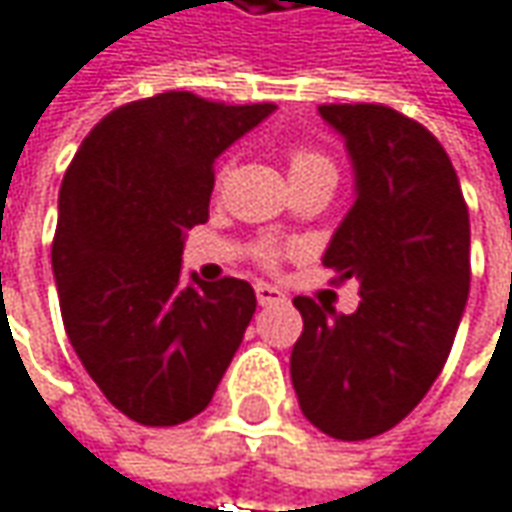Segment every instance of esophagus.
I'll return each instance as SVG.
<instances>
[{
    "instance_id": "esophagus-1",
    "label": "esophagus",
    "mask_w": 512,
    "mask_h": 512,
    "mask_svg": "<svg viewBox=\"0 0 512 512\" xmlns=\"http://www.w3.org/2000/svg\"><path fill=\"white\" fill-rule=\"evenodd\" d=\"M255 295L260 306H272V303H283L286 300V295L280 292L278 286H269V283H257Z\"/></svg>"
}]
</instances>
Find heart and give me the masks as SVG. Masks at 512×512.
<instances>
[{"label":"heart","mask_w":512,"mask_h":512,"mask_svg":"<svg viewBox=\"0 0 512 512\" xmlns=\"http://www.w3.org/2000/svg\"><path fill=\"white\" fill-rule=\"evenodd\" d=\"M335 177H338L335 163L326 154L315 151V148H303V145L292 148V154H289V180L292 183H303V180H329V183H335ZM263 255L272 257L275 252L266 249Z\"/></svg>","instance_id":"heart-1"}]
</instances>
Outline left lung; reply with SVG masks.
Here are the masks:
<instances>
[{
  "instance_id": "obj_1",
  "label": "left lung",
  "mask_w": 512,
  "mask_h": 512,
  "mask_svg": "<svg viewBox=\"0 0 512 512\" xmlns=\"http://www.w3.org/2000/svg\"><path fill=\"white\" fill-rule=\"evenodd\" d=\"M344 137L355 203L323 266L355 280L352 315L295 298L292 349L300 412L341 441L392 430L433 387L470 292V214L456 168L433 134L387 105H321Z\"/></svg>"
}]
</instances>
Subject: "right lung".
<instances>
[{
  "mask_svg": "<svg viewBox=\"0 0 512 512\" xmlns=\"http://www.w3.org/2000/svg\"><path fill=\"white\" fill-rule=\"evenodd\" d=\"M275 111L168 91L111 111L59 189L54 266L68 341L102 395L145 427L203 412L255 315L246 280L183 283L209 220L214 160Z\"/></svg>",
  "mask_w": 512,
  "mask_h": 512,
  "instance_id": "obj_1",
  "label": "right lung"
}]
</instances>
